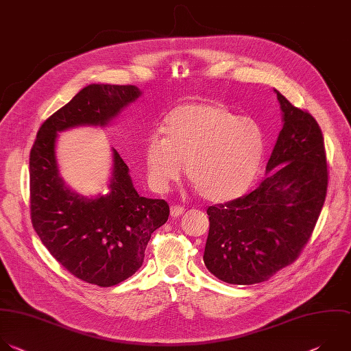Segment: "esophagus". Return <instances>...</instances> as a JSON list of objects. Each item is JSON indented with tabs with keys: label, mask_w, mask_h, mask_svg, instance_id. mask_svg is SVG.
<instances>
[{
	"label": "esophagus",
	"mask_w": 351,
	"mask_h": 351,
	"mask_svg": "<svg viewBox=\"0 0 351 351\" xmlns=\"http://www.w3.org/2000/svg\"><path fill=\"white\" fill-rule=\"evenodd\" d=\"M184 208L183 206H180V205H172L171 206V216L172 217H179V216H182L183 213H184Z\"/></svg>",
	"instance_id": "1"
}]
</instances>
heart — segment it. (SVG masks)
<instances>
[{
    "label": "heart",
    "instance_id": "b5f03b06",
    "mask_svg": "<svg viewBox=\"0 0 351 351\" xmlns=\"http://www.w3.org/2000/svg\"><path fill=\"white\" fill-rule=\"evenodd\" d=\"M164 132L152 134L145 143L147 179L157 191L176 182L186 164L187 179L204 199L230 201L248 187L265 154L261 127L219 100L176 106Z\"/></svg>",
    "mask_w": 351,
    "mask_h": 351
}]
</instances>
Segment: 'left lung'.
Returning <instances> with one entry per match:
<instances>
[{
  "label": "left lung",
  "instance_id": "obj_1",
  "mask_svg": "<svg viewBox=\"0 0 351 351\" xmlns=\"http://www.w3.org/2000/svg\"><path fill=\"white\" fill-rule=\"evenodd\" d=\"M276 93L284 125L266 165L267 178L250 194L206 209L204 263L227 284L263 282L292 265L325 202L328 165L321 128L310 112Z\"/></svg>",
  "mask_w": 351,
  "mask_h": 351
}]
</instances>
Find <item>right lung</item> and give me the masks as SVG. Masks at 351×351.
<instances>
[{
    "label": "right lung",
    "instance_id": "1",
    "mask_svg": "<svg viewBox=\"0 0 351 351\" xmlns=\"http://www.w3.org/2000/svg\"><path fill=\"white\" fill-rule=\"evenodd\" d=\"M135 85L90 84L40 127L30 152L32 223L49 254L74 277L112 287L135 274L153 232L169 216L165 199L141 197L130 168L112 149L108 193L95 198L67 187L56 162L58 132L104 127L141 96Z\"/></svg>",
    "mask_w": 351,
    "mask_h": 351
}]
</instances>
